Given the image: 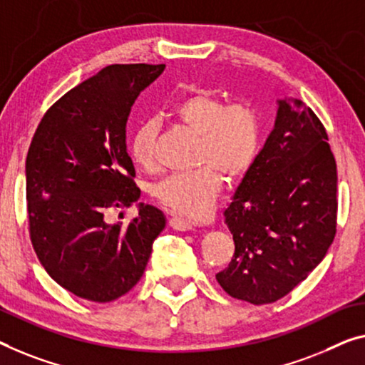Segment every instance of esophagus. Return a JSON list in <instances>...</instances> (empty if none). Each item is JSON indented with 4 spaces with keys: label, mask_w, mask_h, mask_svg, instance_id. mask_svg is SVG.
I'll use <instances>...</instances> for the list:
<instances>
[{
    "label": "esophagus",
    "mask_w": 365,
    "mask_h": 365,
    "mask_svg": "<svg viewBox=\"0 0 365 365\" xmlns=\"http://www.w3.org/2000/svg\"><path fill=\"white\" fill-rule=\"evenodd\" d=\"M168 225H170V227H173V230H177V231H190L193 227L192 221L185 220V217H182V216H172L170 221H168Z\"/></svg>",
    "instance_id": "esophagus-1"
}]
</instances>
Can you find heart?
Masks as SVG:
<instances>
[{
	"label": "heart",
	"mask_w": 365,
	"mask_h": 365,
	"mask_svg": "<svg viewBox=\"0 0 365 365\" xmlns=\"http://www.w3.org/2000/svg\"><path fill=\"white\" fill-rule=\"evenodd\" d=\"M172 116L200 135L197 164L192 172L170 173L152 187V197L172 213L201 220L213 211L222 192V173L239 180L251 170L262 148V114L249 101L226 103L213 90H195L173 103ZM159 124L140 123L130 140L135 164L154 172Z\"/></svg>",
	"instance_id": "heart-1"
}]
</instances>
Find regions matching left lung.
Listing matches in <instances>:
<instances>
[{
    "instance_id": "obj_1",
    "label": "left lung",
    "mask_w": 365,
    "mask_h": 365,
    "mask_svg": "<svg viewBox=\"0 0 365 365\" xmlns=\"http://www.w3.org/2000/svg\"><path fill=\"white\" fill-rule=\"evenodd\" d=\"M225 217L235 255L216 280L237 300H280L324 259L338 226V168L323 123L302 100L279 101Z\"/></svg>"
}]
</instances>
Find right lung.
<instances>
[{"mask_svg": "<svg viewBox=\"0 0 365 365\" xmlns=\"http://www.w3.org/2000/svg\"><path fill=\"white\" fill-rule=\"evenodd\" d=\"M165 65L116 63L81 81L43 114L26 157L32 247L47 274L85 300L108 303L143 277L152 242L165 227L140 205L124 226L106 213L140 197L126 150V123L145 86Z\"/></svg>", "mask_w": 365, "mask_h": 365, "instance_id": "obj_1", "label": "right lung"}]
</instances>
